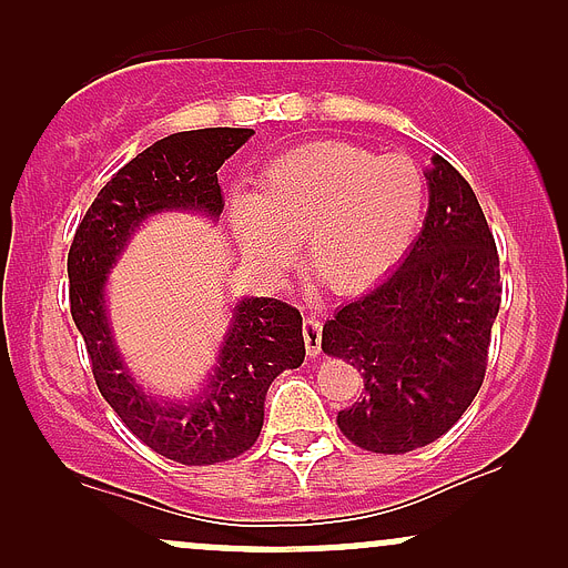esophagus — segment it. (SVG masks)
Segmentation results:
<instances>
[{
  "label": "esophagus",
  "mask_w": 568,
  "mask_h": 568,
  "mask_svg": "<svg viewBox=\"0 0 568 568\" xmlns=\"http://www.w3.org/2000/svg\"><path fill=\"white\" fill-rule=\"evenodd\" d=\"M321 342H323V323L315 321V317H306V321H304L306 355H310V357L321 355Z\"/></svg>",
  "instance_id": "1"
}]
</instances>
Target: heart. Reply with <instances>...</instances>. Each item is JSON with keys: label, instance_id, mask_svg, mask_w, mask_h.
Segmentation results:
<instances>
[{"label": "heart", "instance_id": "heart-1", "mask_svg": "<svg viewBox=\"0 0 568 568\" xmlns=\"http://www.w3.org/2000/svg\"><path fill=\"white\" fill-rule=\"evenodd\" d=\"M425 207V175L400 154L321 141L293 149L258 179L253 200L232 202L240 243L266 275L302 240L310 270L331 291H361L406 253Z\"/></svg>", "mask_w": 568, "mask_h": 568}]
</instances>
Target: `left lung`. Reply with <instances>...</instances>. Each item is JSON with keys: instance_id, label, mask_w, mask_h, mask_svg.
Segmentation results:
<instances>
[{"instance_id": "left-lung-1", "label": "left lung", "mask_w": 568, "mask_h": 568, "mask_svg": "<svg viewBox=\"0 0 568 568\" xmlns=\"http://www.w3.org/2000/svg\"><path fill=\"white\" fill-rule=\"evenodd\" d=\"M429 207L403 264L323 325V352L361 371L336 422L374 454H406L448 433L484 384L501 302L499 253L478 197L435 154Z\"/></svg>"}]
</instances>
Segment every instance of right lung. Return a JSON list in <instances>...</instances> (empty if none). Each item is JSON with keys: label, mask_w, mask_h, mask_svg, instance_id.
Wrapping results in <instances>:
<instances>
[{"label": "right lung", "mask_w": 568, "mask_h": 568, "mask_svg": "<svg viewBox=\"0 0 568 568\" xmlns=\"http://www.w3.org/2000/svg\"><path fill=\"white\" fill-rule=\"evenodd\" d=\"M247 128L173 133L143 149L98 192L69 247L71 317L88 347L103 400L152 452L179 465H216L245 454L264 425V397L283 371L304 363L302 312L277 298H245L197 400L158 403L135 387L112 344L103 283L143 219L168 207L224 211L216 171L251 139Z\"/></svg>", "instance_id": "right-lung-1"}]
</instances>
